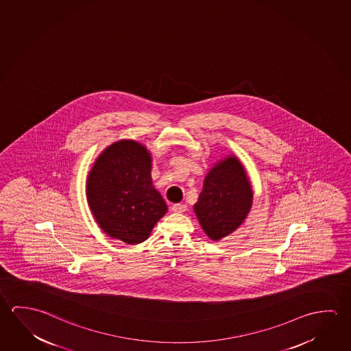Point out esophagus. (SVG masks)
I'll list each match as a JSON object with an SVG mask.
<instances>
[{"mask_svg":"<svg viewBox=\"0 0 351 351\" xmlns=\"http://www.w3.org/2000/svg\"><path fill=\"white\" fill-rule=\"evenodd\" d=\"M186 204H181V203H176V204H173V207H171V210L173 213H182L186 210Z\"/></svg>","mask_w":351,"mask_h":351,"instance_id":"1","label":"esophagus"}]
</instances>
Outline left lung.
<instances>
[{"label": "left lung", "instance_id": "8db88e82", "mask_svg": "<svg viewBox=\"0 0 351 351\" xmlns=\"http://www.w3.org/2000/svg\"><path fill=\"white\" fill-rule=\"evenodd\" d=\"M252 206V191L243 167L235 156L213 167L195 204L197 218L212 240L235 231Z\"/></svg>", "mask_w": 351, "mask_h": 351}]
</instances>
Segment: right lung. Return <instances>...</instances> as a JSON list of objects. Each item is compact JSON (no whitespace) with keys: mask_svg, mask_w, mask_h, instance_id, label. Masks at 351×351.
I'll use <instances>...</instances> for the list:
<instances>
[{"mask_svg":"<svg viewBox=\"0 0 351 351\" xmlns=\"http://www.w3.org/2000/svg\"><path fill=\"white\" fill-rule=\"evenodd\" d=\"M143 145L120 141L104 150L86 184V197L100 228L130 245L148 239L167 207L150 178Z\"/></svg>","mask_w":351,"mask_h":351,"instance_id":"right-lung-1","label":"right lung"}]
</instances>
